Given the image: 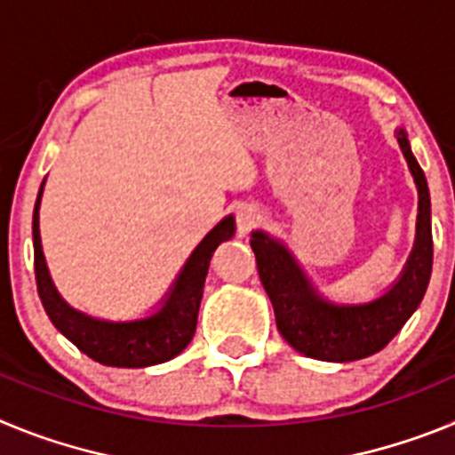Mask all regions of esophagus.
I'll return each mask as SVG.
<instances>
[{
  "instance_id": "obj_1",
  "label": "esophagus",
  "mask_w": 455,
  "mask_h": 455,
  "mask_svg": "<svg viewBox=\"0 0 455 455\" xmlns=\"http://www.w3.org/2000/svg\"><path fill=\"white\" fill-rule=\"evenodd\" d=\"M235 220H236V232H239V236H246L248 232L255 230L257 225H259L262 216H259L257 207H252V204H239V207H236Z\"/></svg>"
}]
</instances>
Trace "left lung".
Returning <instances> with one entry per match:
<instances>
[{"label": "left lung", "instance_id": "left-lung-1", "mask_svg": "<svg viewBox=\"0 0 455 455\" xmlns=\"http://www.w3.org/2000/svg\"><path fill=\"white\" fill-rule=\"evenodd\" d=\"M419 191L417 239L399 283L367 305H332L309 284L280 241L252 232L257 271L271 299L277 331L299 353L325 363H351L385 348L424 299L433 268L431 196L424 171L410 150L403 130L396 132Z\"/></svg>", "mask_w": 455, "mask_h": 455}]
</instances>
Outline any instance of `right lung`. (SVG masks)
<instances>
[{"label": "right lung", "mask_w": 455, "mask_h": 455, "mask_svg": "<svg viewBox=\"0 0 455 455\" xmlns=\"http://www.w3.org/2000/svg\"><path fill=\"white\" fill-rule=\"evenodd\" d=\"M40 196H43V187H40L34 207L36 284H38L43 307L52 323L56 325V331H61L79 351L92 357L95 363L107 364V367H152V364L166 363V360L180 355L196 332L209 259L220 241H228L235 235V219L232 216L223 219L200 241L198 248L188 257V262L184 264L172 291L168 293V300L156 315L140 321H130V323H111V321L92 319V316L72 309L56 293L50 273H47L43 246H40Z\"/></svg>", "instance_id": "add662e5"}]
</instances>
